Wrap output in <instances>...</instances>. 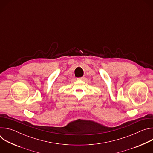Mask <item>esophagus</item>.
<instances>
[{
    "label": "esophagus",
    "mask_w": 153,
    "mask_h": 153,
    "mask_svg": "<svg viewBox=\"0 0 153 153\" xmlns=\"http://www.w3.org/2000/svg\"><path fill=\"white\" fill-rule=\"evenodd\" d=\"M85 77H79V78H77V80H84L85 79Z\"/></svg>",
    "instance_id": "obj_1"
}]
</instances>
